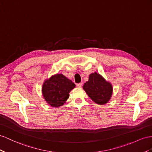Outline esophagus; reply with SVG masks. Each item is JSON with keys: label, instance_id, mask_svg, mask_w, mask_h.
I'll return each instance as SVG.
<instances>
[{"label": "esophagus", "instance_id": "esophagus-1", "mask_svg": "<svg viewBox=\"0 0 152 152\" xmlns=\"http://www.w3.org/2000/svg\"><path fill=\"white\" fill-rule=\"evenodd\" d=\"M81 86H82V83H77V87L80 88V87H81Z\"/></svg>", "mask_w": 152, "mask_h": 152}]
</instances>
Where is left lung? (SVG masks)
I'll return each mask as SVG.
<instances>
[{"label": "left lung", "mask_w": 152, "mask_h": 152, "mask_svg": "<svg viewBox=\"0 0 152 152\" xmlns=\"http://www.w3.org/2000/svg\"><path fill=\"white\" fill-rule=\"evenodd\" d=\"M83 87L92 100L99 104L107 103L112 94L111 84L97 72L89 76L88 81L84 84Z\"/></svg>", "instance_id": "obj_1"}]
</instances>
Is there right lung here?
Here are the masks:
<instances>
[{
    "instance_id": "right-lung-1",
    "label": "right lung",
    "mask_w": 152,
    "mask_h": 152,
    "mask_svg": "<svg viewBox=\"0 0 152 152\" xmlns=\"http://www.w3.org/2000/svg\"><path fill=\"white\" fill-rule=\"evenodd\" d=\"M75 87V84L61 74L52 76L46 80L42 87L44 99L50 106L58 107L63 105L69 97V92Z\"/></svg>"
}]
</instances>
